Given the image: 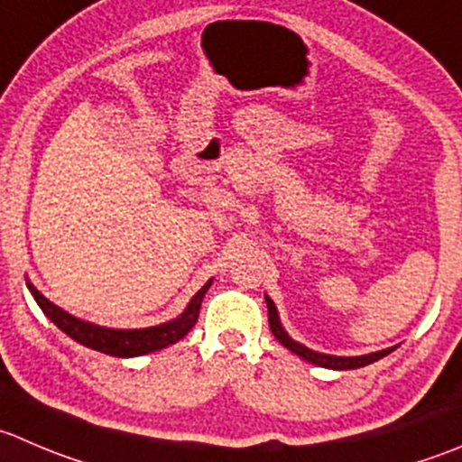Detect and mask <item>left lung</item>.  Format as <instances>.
<instances>
[{
    "label": "left lung",
    "instance_id": "8db88e82",
    "mask_svg": "<svg viewBox=\"0 0 462 462\" xmlns=\"http://www.w3.org/2000/svg\"><path fill=\"white\" fill-rule=\"evenodd\" d=\"M266 304H268V325H271L273 336H275V338L280 340V343L284 345V347H289L291 352H295V355H298V356H302V359L309 361V364L320 365V368H331V370L364 368V365L374 364V361L383 359V356L391 355V352L395 350V347H388V350L373 352V355H365V356H331V355H320V352L309 350V347H304V345L295 343L293 338H289V334H286V331L282 329L280 318H277V309H275V304H273V300L266 298Z\"/></svg>",
    "mask_w": 462,
    "mask_h": 462
}]
</instances>
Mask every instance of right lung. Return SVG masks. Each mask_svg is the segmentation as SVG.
<instances>
[{
  "label": "right lung",
  "mask_w": 462,
  "mask_h": 462,
  "mask_svg": "<svg viewBox=\"0 0 462 462\" xmlns=\"http://www.w3.org/2000/svg\"><path fill=\"white\" fill-rule=\"evenodd\" d=\"M209 284H212V280L191 298L189 307H187L185 313H182L180 318H176V320L164 322V325L158 327H146V329H107V327H98L92 325V322L79 320V318H74L71 313L62 311L60 307L49 302L33 284L26 282L29 291L33 293L35 302H38L40 309L47 313V318H51V322L58 329H62L69 338L85 345L89 350L103 352V355L110 356H119V359L149 355V352L162 350L167 345L178 343V340L196 325V320H199L200 302H203V295L205 291L209 289Z\"/></svg>",
  "instance_id": "add662e5"
}]
</instances>
